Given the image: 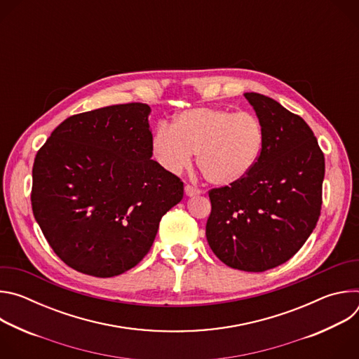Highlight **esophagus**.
<instances>
[{
	"label": "esophagus",
	"instance_id": "34e87169",
	"mask_svg": "<svg viewBox=\"0 0 359 359\" xmlns=\"http://www.w3.org/2000/svg\"><path fill=\"white\" fill-rule=\"evenodd\" d=\"M200 193H201V191H200L198 189H196V187H193V186H190V184H186V186H184V194L189 196V197L197 196V194H200Z\"/></svg>",
	"mask_w": 359,
	"mask_h": 359
}]
</instances>
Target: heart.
<instances>
[{"label": "heart", "mask_w": 359, "mask_h": 359, "mask_svg": "<svg viewBox=\"0 0 359 359\" xmlns=\"http://www.w3.org/2000/svg\"><path fill=\"white\" fill-rule=\"evenodd\" d=\"M266 143L260 119L250 112L197 108L175 116L170 128L159 125L151 136L156 161L172 173L191 162L215 186H231L243 180L259 163Z\"/></svg>", "instance_id": "obj_1"}]
</instances>
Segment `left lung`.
<instances>
[{
    "label": "left lung",
    "instance_id": "obj_1",
    "mask_svg": "<svg viewBox=\"0 0 359 359\" xmlns=\"http://www.w3.org/2000/svg\"><path fill=\"white\" fill-rule=\"evenodd\" d=\"M244 96L264 128V149L248 176L209 193L206 237L229 267L262 273L288 262L316 229L325 161L302 118L262 93Z\"/></svg>",
    "mask_w": 359,
    "mask_h": 359
}]
</instances>
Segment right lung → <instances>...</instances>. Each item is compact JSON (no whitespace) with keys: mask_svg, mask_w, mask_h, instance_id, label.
Returning <instances> with one entry per match:
<instances>
[{"mask_svg":"<svg viewBox=\"0 0 359 359\" xmlns=\"http://www.w3.org/2000/svg\"><path fill=\"white\" fill-rule=\"evenodd\" d=\"M150 112L126 104L71 116L36 153L34 217L79 273L107 278L135 267L183 198L180 179L151 161Z\"/></svg>","mask_w":359,"mask_h":359,"instance_id":"right-lung-1","label":"right lung"}]
</instances>
